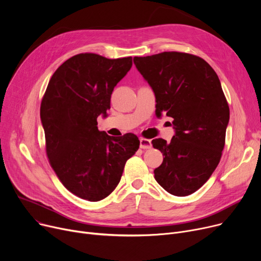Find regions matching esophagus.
<instances>
[{
    "label": "esophagus",
    "instance_id": "obj_1",
    "mask_svg": "<svg viewBox=\"0 0 261 261\" xmlns=\"http://www.w3.org/2000/svg\"><path fill=\"white\" fill-rule=\"evenodd\" d=\"M140 147H141L142 149H150V148L152 147L151 141L148 140V139L141 138V139H140Z\"/></svg>",
    "mask_w": 261,
    "mask_h": 261
}]
</instances>
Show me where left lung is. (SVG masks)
<instances>
[{
    "label": "left lung",
    "instance_id": "obj_1",
    "mask_svg": "<svg viewBox=\"0 0 261 261\" xmlns=\"http://www.w3.org/2000/svg\"><path fill=\"white\" fill-rule=\"evenodd\" d=\"M134 64L155 95V114L172 117L169 143L152 141L165 156L154 169L156 182L177 197L194 194L220 162L229 108L213 67L195 55L164 51L134 57Z\"/></svg>",
    "mask_w": 261,
    "mask_h": 261
}]
</instances>
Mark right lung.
<instances>
[{
	"label": "right lung",
	"instance_id": "right-lung-1",
	"mask_svg": "<svg viewBox=\"0 0 261 261\" xmlns=\"http://www.w3.org/2000/svg\"><path fill=\"white\" fill-rule=\"evenodd\" d=\"M131 66L132 57L75 55L53 74L41 101L48 162L63 186L84 200L111 194L140 147L132 133L114 138L97 128V117L107 115L114 87Z\"/></svg>",
	"mask_w": 261,
	"mask_h": 261
}]
</instances>
